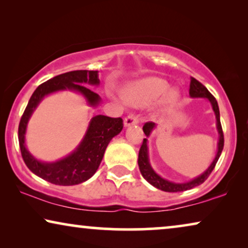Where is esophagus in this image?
Segmentation results:
<instances>
[{
    "instance_id": "esophagus-1",
    "label": "esophagus",
    "mask_w": 248,
    "mask_h": 248,
    "mask_svg": "<svg viewBox=\"0 0 248 248\" xmlns=\"http://www.w3.org/2000/svg\"><path fill=\"white\" fill-rule=\"evenodd\" d=\"M138 123H139V118L135 114H128L127 116L124 118V125H125V126H130V125L138 124Z\"/></svg>"
}]
</instances>
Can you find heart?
Returning a JSON list of instances; mask_svg holds the SVG:
<instances>
[{
    "mask_svg": "<svg viewBox=\"0 0 248 248\" xmlns=\"http://www.w3.org/2000/svg\"><path fill=\"white\" fill-rule=\"evenodd\" d=\"M168 89L169 84L167 81L159 79V78H149V79L140 81V82L135 83L134 86L131 87L130 100L137 105L152 104L160 99ZM177 99L178 93L176 91H169L164 97V107L167 108L171 106Z\"/></svg>",
    "mask_w": 248,
    "mask_h": 248,
    "instance_id": "obj_1",
    "label": "heart"
}]
</instances>
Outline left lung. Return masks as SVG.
Segmentation results:
<instances>
[{"label": "left lung", "instance_id": "left-lung-1", "mask_svg": "<svg viewBox=\"0 0 248 248\" xmlns=\"http://www.w3.org/2000/svg\"><path fill=\"white\" fill-rule=\"evenodd\" d=\"M189 94L193 98H199V97H203V98H208L210 100V103L212 105L213 110L216 113V117H217V127H218L220 138H219V143H218V154H217L215 160L211 164V166L206 169V171L203 172L201 176L196 177L193 181L188 182V183H183V184H176V183H171L166 181V179L161 178L160 176L155 174L154 171V169L151 168L150 164H149V159H148V147H147V139H143V142H142L140 151H139V159H138V164H139V168H140V171L142 176H143L144 179L150 183L152 186L157 187L161 191L165 192H184L187 191V189H191L195 186L201 185L202 183H204L206 181V178L209 177L210 174H211L213 169L216 167V164L218 162V159L221 155L222 149H223V143H225V139H223V132H222V126L221 123H220V113H219V106L218 103H217L216 98L212 96L211 93L206 89V88L203 86V84L198 81L194 78L191 79V83H189ZM155 126V124L154 122H147L143 125V132L144 134L149 137L150 132L152 131V128Z\"/></svg>", "mask_w": 248, "mask_h": 248}]
</instances>
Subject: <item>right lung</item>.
Wrapping results in <instances>:
<instances>
[{
  "mask_svg": "<svg viewBox=\"0 0 248 248\" xmlns=\"http://www.w3.org/2000/svg\"><path fill=\"white\" fill-rule=\"evenodd\" d=\"M86 83L99 84L97 71H71L52 78L33 91L20 120L18 138L23 161L33 174L52 184L70 186L80 184L89 179L99 167L108 143L123 128L124 124L121 117L97 115L91 120L86 137L79 148L69 157L54 164H44L29 154L25 147L27 123L44 96L57 90H77L87 98L91 106H94L99 103L100 97L89 88L83 86Z\"/></svg>",
  "mask_w": 248,
  "mask_h": 248,
  "instance_id": "1",
  "label": "right lung"
}]
</instances>
